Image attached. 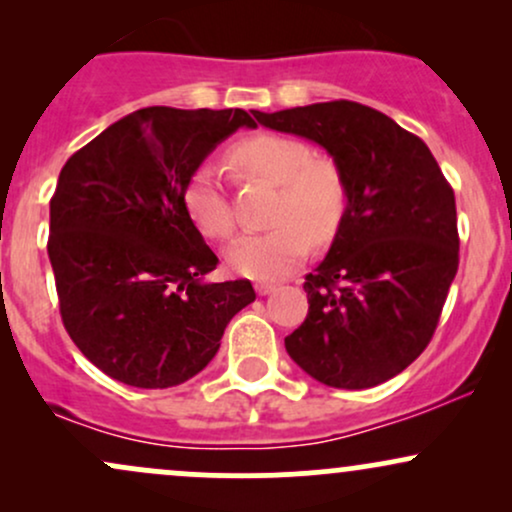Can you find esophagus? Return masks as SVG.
I'll list each match as a JSON object with an SVG mask.
<instances>
[{"label": "esophagus", "mask_w": 512, "mask_h": 512, "mask_svg": "<svg viewBox=\"0 0 512 512\" xmlns=\"http://www.w3.org/2000/svg\"><path fill=\"white\" fill-rule=\"evenodd\" d=\"M255 291L260 293V296H269V293L276 291V286L267 284V281H260V284H255Z\"/></svg>", "instance_id": "obj_1"}]
</instances>
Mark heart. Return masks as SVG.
Returning <instances> with one entry per match:
<instances>
[{
  "instance_id": "b5f03b06",
  "label": "heart",
  "mask_w": 512,
  "mask_h": 512,
  "mask_svg": "<svg viewBox=\"0 0 512 512\" xmlns=\"http://www.w3.org/2000/svg\"><path fill=\"white\" fill-rule=\"evenodd\" d=\"M231 158L245 178L276 187L272 223L267 233H245L226 250V264L240 276L274 281L303 262L308 240H332L346 211L342 170L315 158L313 146L281 134H257L238 142ZM182 204L207 238H228L236 228L231 199L219 170L202 163L192 170L182 190Z\"/></svg>"
}]
</instances>
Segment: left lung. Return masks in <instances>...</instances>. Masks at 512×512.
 <instances>
[{
  "label": "left lung",
  "instance_id": "obj_1",
  "mask_svg": "<svg viewBox=\"0 0 512 512\" xmlns=\"http://www.w3.org/2000/svg\"><path fill=\"white\" fill-rule=\"evenodd\" d=\"M255 117L322 146L346 182L344 219L305 276L310 308L286 351L339 390L395 378L431 342L460 264L452 187L419 137L368 105L313 103Z\"/></svg>",
  "mask_w": 512,
  "mask_h": 512
}]
</instances>
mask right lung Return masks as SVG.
Instances as JSON below:
<instances>
[{
  "instance_id": "add662e5",
  "label": "right lung",
  "mask_w": 512,
  "mask_h": 512,
  "mask_svg": "<svg viewBox=\"0 0 512 512\" xmlns=\"http://www.w3.org/2000/svg\"><path fill=\"white\" fill-rule=\"evenodd\" d=\"M255 115V113H252ZM240 127V108H142L64 163L48 255L72 342L113 380L163 390L216 356L248 279L209 284L219 257L182 204L192 170Z\"/></svg>"
}]
</instances>
